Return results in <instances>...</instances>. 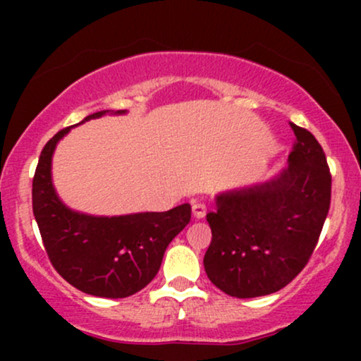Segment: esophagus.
Segmentation results:
<instances>
[{
    "mask_svg": "<svg viewBox=\"0 0 361 361\" xmlns=\"http://www.w3.org/2000/svg\"><path fill=\"white\" fill-rule=\"evenodd\" d=\"M192 212L195 219H204L207 214V205L202 202H193L192 204Z\"/></svg>",
    "mask_w": 361,
    "mask_h": 361,
    "instance_id": "34e87169",
    "label": "esophagus"
}]
</instances>
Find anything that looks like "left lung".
Instances as JSON below:
<instances>
[{
	"mask_svg": "<svg viewBox=\"0 0 361 361\" xmlns=\"http://www.w3.org/2000/svg\"><path fill=\"white\" fill-rule=\"evenodd\" d=\"M290 127L288 168L268 183L221 195L207 214V276L231 297L270 295L288 285L309 263L329 212L324 151L307 128Z\"/></svg>",
	"mask_w": 361,
	"mask_h": 361,
	"instance_id": "1",
	"label": "left lung"
}]
</instances>
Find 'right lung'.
Here are the masks:
<instances>
[{"instance_id": "obj_1", "label": "right lung", "mask_w": 361, "mask_h": 361, "mask_svg": "<svg viewBox=\"0 0 361 361\" xmlns=\"http://www.w3.org/2000/svg\"><path fill=\"white\" fill-rule=\"evenodd\" d=\"M105 114L109 110L85 120ZM68 130L69 127L62 128L45 144L32 181V209L45 252L73 287L94 297L123 299L154 279L168 244L192 219V207L183 204L168 212L120 217H91L69 210L51 181L52 152Z\"/></svg>"}]
</instances>
